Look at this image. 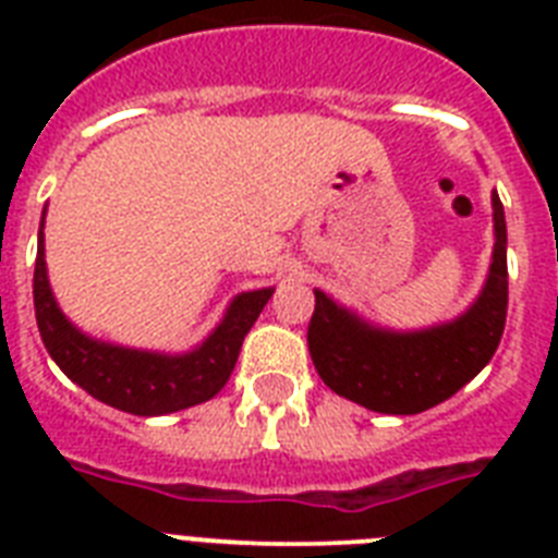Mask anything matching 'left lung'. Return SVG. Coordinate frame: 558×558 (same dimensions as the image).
Masks as SVG:
<instances>
[{
	"instance_id": "8db88e82",
	"label": "left lung",
	"mask_w": 558,
	"mask_h": 558,
	"mask_svg": "<svg viewBox=\"0 0 558 558\" xmlns=\"http://www.w3.org/2000/svg\"><path fill=\"white\" fill-rule=\"evenodd\" d=\"M489 278L458 322L423 332L373 330L315 289L306 327L310 356L324 385L379 414H420L454 397L489 365L507 324V222L498 193Z\"/></svg>"
}]
</instances>
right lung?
Wrapping results in <instances>:
<instances>
[{
  "mask_svg": "<svg viewBox=\"0 0 558 558\" xmlns=\"http://www.w3.org/2000/svg\"><path fill=\"white\" fill-rule=\"evenodd\" d=\"M46 248L39 226L37 263H34V313L43 344L57 367L77 381L86 393L100 402L135 416L173 414L182 408L199 405L217 397L236 365L243 339L271 298V289L243 292L228 306L226 318L199 350L185 356H159L142 350L112 348L92 341L65 322L51 298L46 278Z\"/></svg>",
  "mask_w": 558,
  "mask_h": 558,
  "instance_id": "obj_1",
  "label": "right lung"
}]
</instances>
